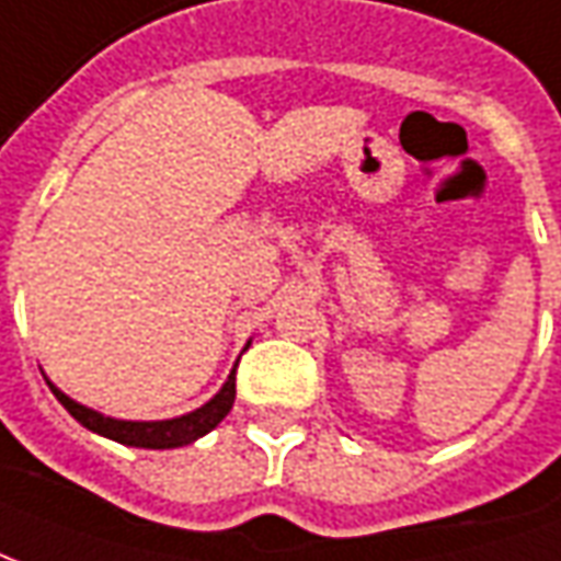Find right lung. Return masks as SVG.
I'll return each mask as SVG.
<instances>
[{
  "mask_svg": "<svg viewBox=\"0 0 561 561\" xmlns=\"http://www.w3.org/2000/svg\"><path fill=\"white\" fill-rule=\"evenodd\" d=\"M54 397L60 403L67 405V412L72 419L84 424L88 431L94 434H103L115 439V443H125V446H137V449H180V446H188L195 443L198 436L210 434L219 421L229 415L231 403H234V373L229 376V381L222 385V391L216 393L210 403H204L195 412H188L183 419H170V421H118L106 419L88 405L69 400L67 393L57 391L51 385Z\"/></svg>",
  "mask_w": 561,
  "mask_h": 561,
  "instance_id": "1",
  "label": "right lung"
}]
</instances>
